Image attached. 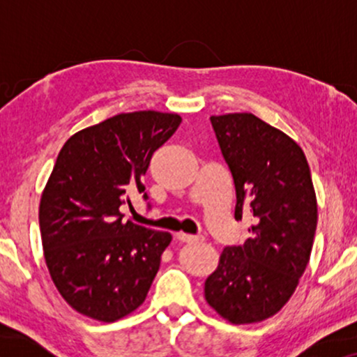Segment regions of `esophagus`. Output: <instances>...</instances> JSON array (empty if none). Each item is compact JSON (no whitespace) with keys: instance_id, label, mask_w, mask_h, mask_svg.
Returning a JSON list of instances; mask_svg holds the SVG:
<instances>
[{"instance_id":"34e87169","label":"esophagus","mask_w":357,"mask_h":357,"mask_svg":"<svg viewBox=\"0 0 357 357\" xmlns=\"http://www.w3.org/2000/svg\"><path fill=\"white\" fill-rule=\"evenodd\" d=\"M176 238H178L179 241H183V243H196V241H203V236L188 235V233H178V235H176Z\"/></svg>"}]
</instances>
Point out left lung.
I'll return each mask as SVG.
<instances>
[{"label": "left lung", "mask_w": 357, "mask_h": 357, "mask_svg": "<svg viewBox=\"0 0 357 357\" xmlns=\"http://www.w3.org/2000/svg\"><path fill=\"white\" fill-rule=\"evenodd\" d=\"M233 176L235 220L253 216L250 238L221 252L204 297L221 317L252 324L292 297L312 252L317 202L304 151L253 114L210 117Z\"/></svg>", "instance_id": "1"}]
</instances>
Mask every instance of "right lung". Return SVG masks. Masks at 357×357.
<instances>
[{"label": "right lung", "mask_w": 357, "mask_h": 357, "mask_svg": "<svg viewBox=\"0 0 357 357\" xmlns=\"http://www.w3.org/2000/svg\"><path fill=\"white\" fill-rule=\"evenodd\" d=\"M179 124L178 114H119L61 147L40 202V231L53 284L77 312L114 322L146 301L173 236L124 221L121 206L130 191L144 192L154 151Z\"/></svg>", "instance_id": "right-lung-1"}]
</instances>
